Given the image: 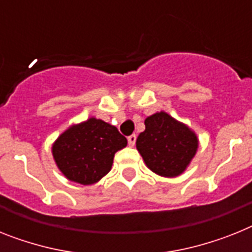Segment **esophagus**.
Wrapping results in <instances>:
<instances>
[{
  "label": "esophagus",
  "instance_id": "esophagus-1",
  "mask_svg": "<svg viewBox=\"0 0 252 252\" xmlns=\"http://www.w3.org/2000/svg\"><path fill=\"white\" fill-rule=\"evenodd\" d=\"M136 139H137L136 134H132V136L128 137V143H129L130 147H133V146L136 145Z\"/></svg>",
  "mask_w": 252,
  "mask_h": 252
}]
</instances>
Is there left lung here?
<instances>
[{"mask_svg":"<svg viewBox=\"0 0 252 252\" xmlns=\"http://www.w3.org/2000/svg\"><path fill=\"white\" fill-rule=\"evenodd\" d=\"M145 126L136 146L147 168L168 178L181 175L196 155L197 136L164 111L146 118Z\"/></svg>","mask_w":252,"mask_h":252,"instance_id":"1","label":"left lung"}]
</instances>
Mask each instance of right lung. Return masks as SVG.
Segmentation results:
<instances>
[{"mask_svg":"<svg viewBox=\"0 0 252 252\" xmlns=\"http://www.w3.org/2000/svg\"><path fill=\"white\" fill-rule=\"evenodd\" d=\"M126 143L116 126L90 118L61 133L52 145V155L69 181L94 185L111 170L115 152Z\"/></svg>","mask_w":252,"mask_h":252,"instance_id":"1","label":"right lung"}]
</instances>
